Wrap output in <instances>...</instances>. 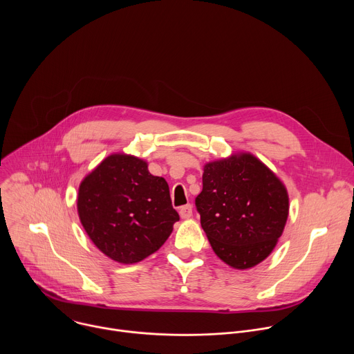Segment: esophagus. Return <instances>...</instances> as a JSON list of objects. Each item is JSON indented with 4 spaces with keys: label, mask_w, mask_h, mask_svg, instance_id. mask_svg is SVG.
<instances>
[{
    "label": "esophagus",
    "mask_w": 354,
    "mask_h": 354,
    "mask_svg": "<svg viewBox=\"0 0 354 354\" xmlns=\"http://www.w3.org/2000/svg\"><path fill=\"white\" fill-rule=\"evenodd\" d=\"M179 214L182 218H190L193 216V209L190 205H186V206H182L179 209Z\"/></svg>",
    "instance_id": "34e87169"
}]
</instances>
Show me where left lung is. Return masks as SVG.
<instances>
[{"instance_id":"left-lung-1","label":"left lung","mask_w":354,"mask_h":354,"mask_svg":"<svg viewBox=\"0 0 354 354\" xmlns=\"http://www.w3.org/2000/svg\"><path fill=\"white\" fill-rule=\"evenodd\" d=\"M194 203L216 255L235 269L266 259L288 216L286 187L250 154L207 164Z\"/></svg>"}]
</instances>
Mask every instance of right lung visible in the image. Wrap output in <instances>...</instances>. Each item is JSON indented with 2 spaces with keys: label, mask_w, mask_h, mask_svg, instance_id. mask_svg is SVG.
<instances>
[{
  "label": "right lung",
  "mask_w": 354,
  "mask_h": 354,
  "mask_svg": "<svg viewBox=\"0 0 354 354\" xmlns=\"http://www.w3.org/2000/svg\"><path fill=\"white\" fill-rule=\"evenodd\" d=\"M77 206L96 248L126 265L154 254L179 221L167 180L124 154L108 157L81 182Z\"/></svg>",
  "instance_id": "add662e5"
}]
</instances>
